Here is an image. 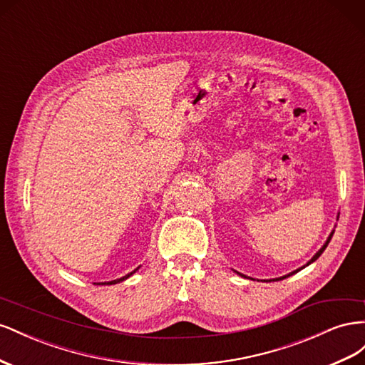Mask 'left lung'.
<instances>
[{"label":"left lung","mask_w":365,"mask_h":365,"mask_svg":"<svg viewBox=\"0 0 365 365\" xmlns=\"http://www.w3.org/2000/svg\"><path fill=\"white\" fill-rule=\"evenodd\" d=\"M338 218H339V214H338V215H336V220H338ZM333 232H335V229H333V231H331V232H330V235H329V237H327V240H326V243H324V245H322V246H321V249H319V251H318V252H317V254H315V255H314V257H312V258H310V259H309V262H307V264H304V266H301V267H299V269H297V270H294V272H290V274H287V275H283V277H279V278H274V279H269V281H279V279H284V278H287V277H290V275H294V274H297V272H299V270H301V269H304V267H306V266H309V264H310V263H314V262H315V259H318V258H319V255H321V254H322V252H324V249H326V247H327V245H329V243H330V240H331V237H333ZM234 272H235V274H238V275H240V277H245V278H249V277H246V275H243V274H240V272H237V270H234ZM251 279H254V278H251ZM264 281H267V279H264Z\"/></svg>","instance_id":"8db88e82"}]
</instances>
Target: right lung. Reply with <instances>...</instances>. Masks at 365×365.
<instances>
[{"mask_svg":"<svg viewBox=\"0 0 365 365\" xmlns=\"http://www.w3.org/2000/svg\"><path fill=\"white\" fill-rule=\"evenodd\" d=\"M140 267V266H139ZM139 267L138 269H134L133 270V272H130V274H127V275H125V277H122V278H118V279H111V281H106V283H95V284H118V283H120V281H125V279H127V278H130L134 272H136V270H139Z\"/></svg>","mask_w":365,"mask_h":365,"instance_id":"right-lung-1","label":"right lung"}]
</instances>
